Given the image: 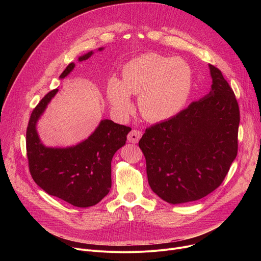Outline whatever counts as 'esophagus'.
I'll return each instance as SVG.
<instances>
[{"label":"esophagus","mask_w":261,"mask_h":261,"mask_svg":"<svg viewBox=\"0 0 261 261\" xmlns=\"http://www.w3.org/2000/svg\"><path fill=\"white\" fill-rule=\"evenodd\" d=\"M142 136V133L139 130L133 129L129 134H128V141L132 143H137L140 137Z\"/></svg>","instance_id":"34e87169"}]
</instances>
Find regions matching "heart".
Listing matches in <instances>:
<instances>
[{"label": "heart", "instance_id": "b5f03b06", "mask_svg": "<svg viewBox=\"0 0 261 261\" xmlns=\"http://www.w3.org/2000/svg\"><path fill=\"white\" fill-rule=\"evenodd\" d=\"M193 84L192 69L177 57L146 54L129 61L122 81L109 79L107 99L118 114L132 109L130 95H139L141 115L148 121H164L177 115L187 102Z\"/></svg>", "mask_w": 261, "mask_h": 261}]
</instances>
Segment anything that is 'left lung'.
<instances>
[{"label": "left lung", "instance_id": "obj_1", "mask_svg": "<svg viewBox=\"0 0 261 261\" xmlns=\"http://www.w3.org/2000/svg\"><path fill=\"white\" fill-rule=\"evenodd\" d=\"M210 93L145 129L139 147L151 189L176 204L198 200L224 180L238 155L240 108L222 72L210 65Z\"/></svg>", "mask_w": 261, "mask_h": 261}]
</instances>
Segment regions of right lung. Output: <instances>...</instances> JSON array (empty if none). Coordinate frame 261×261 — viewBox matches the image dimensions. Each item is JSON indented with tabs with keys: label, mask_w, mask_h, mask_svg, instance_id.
<instances>
[{
	"label": "right lung",
	"mask_w": 261,
	"mask_h": 261,
	"mask_svg": "<svg viewBox=\"0 0 261 261\" xmlns=\"http://www.w3.org/2000/svg\"><path fill=\"white\" fill-rule=\"evenodd\" d=\"M92 55L93 51H90L79 60L86 61ZM74 66L70 63L60 79L66 77ZM58 91L55 89L47 93L32 111L27 128L29 169L35 182L49 195L74 206H92L108 194L111 188V160L125 145L131 128L103 120L88 139L75 146H44L37 134L36 124Z\"/></svg>",
	"instance_id": "add662e5"
}]
</instances>
